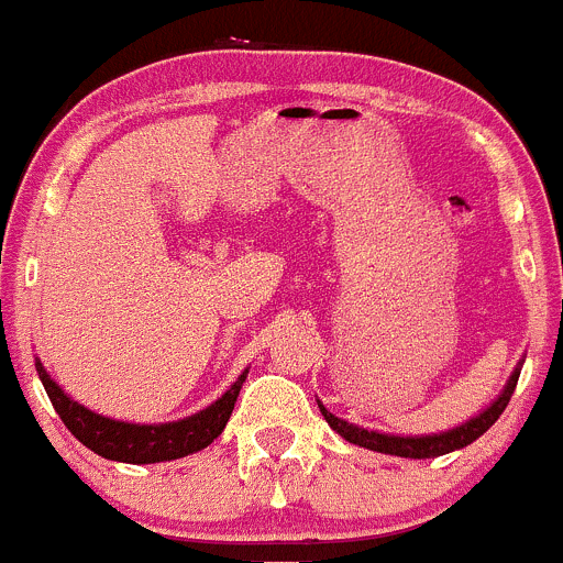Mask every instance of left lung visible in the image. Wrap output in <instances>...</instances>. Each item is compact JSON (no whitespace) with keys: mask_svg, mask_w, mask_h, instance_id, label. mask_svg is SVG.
Returning a JSON list of instances; mask_svg holds the SVG:
<instances>
[{"mask_svg":"<svg viewBox=\"0 0 563 563\" xmlns=\"http://www.w3.org/2000/svg\"><path fill=\"white\" fill-rule=\"evenodd\" d=\"M522 362H526V358H519L514 373L508 376L506 387H503V393L497 395L484 411H478L475 417L464 420L462 426H453L448 428V431H439V433H415V437H409V433H406V437L404 433H384V431H373V428L356 426V422H347L342 420V417L331 415L320 400H318V409L320 415L325 417V422H329V426L334 428L345 442H351V445L367 448V451L387 453V456H400V459H437V456H445V453L462 451V448L473 445L475 439L484 437V433L495 426L497 417L503 415V409H506L508 400H511L519 371H522Z\"/></svg>","mask_w":563,"mask_h":563,"instance_id":"1","label":"left lung"}]
</instances>
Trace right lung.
Returning a JSON list of instances; mask_svg holds the SVG:
<instances>
[{"mask_svg":"<svg viewBox=\"0 0 563 563\" xmlns=\"http://www.w3.org/2000/svg\"><path fill=\"white\" fill-rule=\"evenodd\" d=\"M35 371L41 384H44L46 395H49L52 406L60 415V420L66 422L68 431L85 448L99 453L101 459L124 464L174 462V459H185L190 453L205 451L207 445H212L221 437L223 428H227L234 404H238L240 389H243L245 376H249V371H243L238 376V382L216 404H210L207 409L196 411L190 417H181V420L124 422L99 415V411H90L79 400L68 398L66 389L41 365V358H35Z\"/></svg>","mask_w":563,"mask_h":563,"instance_id":"1","label":"right lung"}]
</instances>
